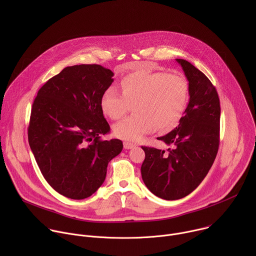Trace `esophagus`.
<instances>
[{
	"instance_id": "34e87169",
	"label": "esophagus",
	"mask_w": 256,
	"mask_h": 256,
	"mask_svg": "<svg viewBox=\"0 0 256 256\" xmlns=\"http://www.w3.org/2000/svg\"><path fill=\"white\" fill-rule=\"evenodd\" d=\"M134 147V144L132 142H124V148L128 150V149H132Z\"/></svg>"
}]
</instances>
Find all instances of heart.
Here are the masks:
<instances>
[{
	"label": "heart",
	"instance_id": "heart-1",
	"mask_svg": "<svg viewBox=\"0 0 256 256\" xmlns=\"http://www.w3.org/2000/svg\"><path fill=\"white\" fill-rule=\"evenodd\" d=\"M120 94L116 88H107L101 98L102 112L112 120H120L134 103V114L118 122L114 134L124 140L138 142L157 128H174L184 116L190 101V83L179 72L155 70L150 64L120 80Z\"/></svg>",
	"mask_w": 256,
	"mask_h": 256
}]
</instances>
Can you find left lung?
<instances>
[{
    "mask_svg": "<svg viewBox=\"0 0 256 256\" xmlns=\"http://www.w3.org/2000/svg\"><path fill=\"white\" fill-rule=\"evenodd\" d=\"M176 60L188 80L190 97L178 126L158 138L173 148L165 153L142 146L146 155L140 167L144 184L152 194L167 200L184 198L200 184L220 144L221 107L214 86L190 62Z\"/></svg>",
    "mask_w": 256,
    "mask_h": 256,
    "instance_id": "obj_1",
    "label": "left lung"
}]
</instances>
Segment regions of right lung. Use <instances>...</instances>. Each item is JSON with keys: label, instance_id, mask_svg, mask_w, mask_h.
<instances>
[{"label": "right lung", "instance_id": "right-lung-1", "mask_svg": "<svg viewBox=\"0 0 256 256\" xmlns=\"http://www.w3.org/2000/svg\"><path fill=\"white\" fill-rule=\"evenodd\" d=\"M112 76L100 64L66 66L33 101L29 146L48 184L66 198L92 196L105 180L108 163L122 150L120 140H101L110 126L100 98Z\"/></svg>", "mask_w": 256, "mask_h": 256}]
</instances>
